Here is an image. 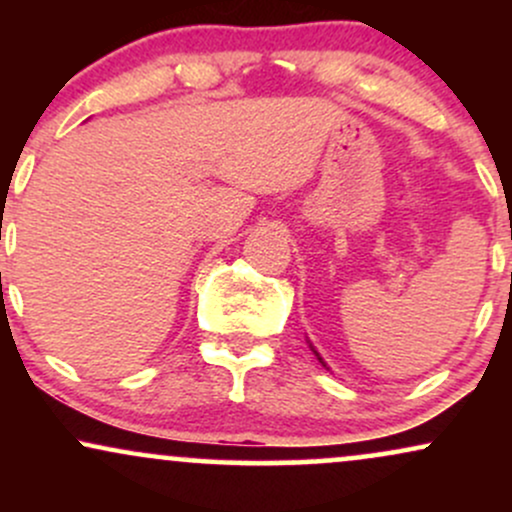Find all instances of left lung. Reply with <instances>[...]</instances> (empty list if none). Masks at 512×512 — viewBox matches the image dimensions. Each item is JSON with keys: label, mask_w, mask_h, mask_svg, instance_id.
<instances>
[{"label": "left lung", "mask_w": 512, "mask_h": 512, "mask_svg": "<svg viewBox=\"0 0 512 512\" xmlns=\"http://www.w3.org/2000/svg\"><path fill=\"white\" fill-rule=\"evenodd\" d=\"M313 354L317 356V361H320V363H322V366H325V361H322V356H320V354H317V351H315V349H313ZM325 368H327V366H325Z\"/></svg>", "instance_id": "1"}]
</instances>
